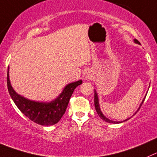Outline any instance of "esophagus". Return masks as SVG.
I'll list each match as a JSON object with an SVG mask.
<instances>
[{
    "label": "esophagus",
    "instance_id": "34e87169",
    "mask_svg": "<svg viewBox=\"0 0 157 157\" xmlns=\"http://www.w3.org/2000/svg\"><path fill=\"white\" fill-rule=\"evenodd\" d=\"M87 78H90V76H89V75H87Z\"/></svg>",
    "mask_w": 157,
    "mask_h": 157
}]
</instances>
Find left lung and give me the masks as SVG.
Segmentation results:
<instances>
[{
    "label": "left lung",
    "instance_id": "8db88e82",
    "mask_svg": "<svg viewBox=\"0 0 157 157\" xmlns=\"http://www.w3.org/2000/svg\"><path fill=\"white\" fill-rule=\"evenodd\" d=\"M134 41H135L136 43H137V44H140V41H139L138 40L135 39V40H134ZM144 100H145V98L143 100V102H142L141 105H140V107H141L142 104H143V102H144ZM94 102H95V110H96V112H97V113H98V116H99V117L101 118V119H102V120L105 121V122H109V123H119V122H116V121H112V120H110V119H107V118L105 117V116H104L103 114H102V112H101V110H100L99 104H98V95H97V93H96V92H95V98H94ZM140 107L138 109V110H140ZM135 114H136V113H135ZM128 119H126V120H124V121H122V122H125V121H127Z\"/></svg>",
    "mask_w": 157,
    "mask_h": 157
}]
</instances>
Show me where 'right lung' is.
I'll list each match as a JSON object with an SVG mask.
<instances>
[{
	"mask_svg": "<svg viewBox=\"0 0 157 157\" xmlns=\"http://www.w3.org/2000/svg\"><path fill=\"white\" fill-rule=\"evenodd\" d=\"M7 68V85L9 94L15 105L25 116L32 122L41 126H52L59 122L68 106L70 98L78 86L82 84V80L68 84L56 99L51 102H38L31 101L21 96L10 86Z\"/></svg>",
	"mask_w": 157,
	"mask_h": 157,
	"instance_id": "1",
	"label": "right lung"
}]
</instances>
